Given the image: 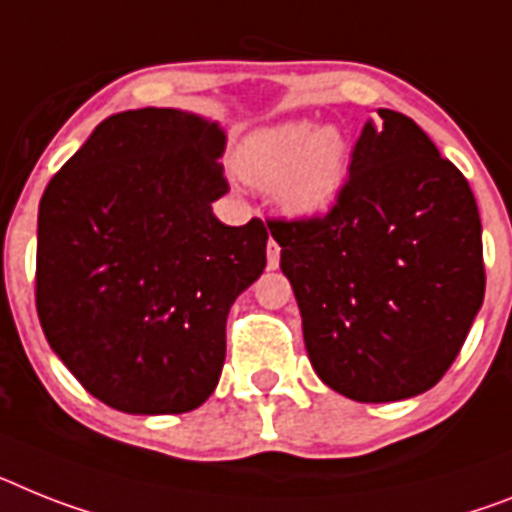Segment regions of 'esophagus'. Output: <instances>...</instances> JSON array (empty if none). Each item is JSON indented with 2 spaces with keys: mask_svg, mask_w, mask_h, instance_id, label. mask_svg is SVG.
Listing matches in <instances>:
<instances>
[{
  "mask_svg": "<svg viewBox=\"0 0 512 512\" xmlns=\"http://www.w3.org/2000/svg\"><path fill=\"white\" fill-rule=\"evenodd\" d=\"M278 263H281V247H278V244L270 239L268 242V268L276 270Z\"/></svg>",
  "mask_w": 512,
  "mask_h": 512,
  "instance_id": "1",
  "label": "esophagus"
}]
</instances>
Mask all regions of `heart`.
Segmentation results:
<instances>
[{"instance_id": "b5f03b06", "label": "heart", "mask_w": 512, "mask_h": 512, "mask_svg": "<svg viewBox=\"0 0 512 512\" xmlns=\"http://www.w3.org/2000/svg\"><path fill=\"white\" fill-rule=\"evenodd\" d=\"M239 171L260 190H276L294 216H320L336 205L346 174L349 145L333 127L307 119L257 132L239 150Z\"/></svg>"}]
</instances>
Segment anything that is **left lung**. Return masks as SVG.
<instances>
[{"label":"left lung","instance_id":"obj_1","mask_svg":"<svg viewBox=\"0 0 512 512\" xmlns=\"http://www.w3.org/2000/svg\"><path fill=\"white\" fill-rule=\"evenodd\" d=\"M364 124L336 205L273 218L309 362L359 403L403 401L442 380L484 302L482 221L466 176L414 119Z\"/></svg>","mask_w":512,"mask_h":512}]
</instances>
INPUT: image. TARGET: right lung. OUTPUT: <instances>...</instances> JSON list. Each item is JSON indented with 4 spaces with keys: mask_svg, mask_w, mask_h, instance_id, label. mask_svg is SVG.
Instances as JSON below:
<instances>
[{
    "mask_svg": "<svg viewBox=\"0 0 512 512\" xmlns=\"http://www.w3.org/2000/svg\"><path fill=\"white\" fill-rule=\"evenodd\" d=\"M218 124L176 109L103 119L51 176L38 208L36 309L44 336L98 401L184 414L208 401L226 317L265 270L260 218L226 226Z\"/></svg>",
    "mask_w": 512,
    "mask_h": 512,
    "instance_id": "1",
    "label": "right lung"
}]
</instances>
